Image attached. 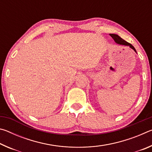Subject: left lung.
<instances>
[{"instance_id":"1","label":"left lung","mask_w":152,"mask_h":152,"mask_svg":"<svg viewBox=\"0 0 152 152\" xmlns=\"http://www.w3.org/2000/svg\"><path fill=\"white\" fill-rule=\"evenodd\" d=\"M110 36H111V37L113 38L114 41L115 42V43H117V44H119V45H127V46H129V48H131L132 49V50H134L136 53H137V51H136L135 48L133 47V46L131 44V43H128L125 41L124 39H123L121 37H120L119 35H116V34H110Z\"/></svg>"}]
</instances>
